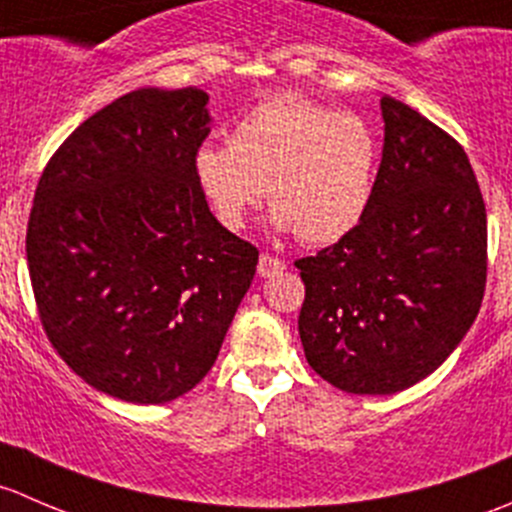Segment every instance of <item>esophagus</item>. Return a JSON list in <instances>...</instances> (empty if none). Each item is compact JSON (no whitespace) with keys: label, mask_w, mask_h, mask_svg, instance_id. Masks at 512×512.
Masks as SVG:
<instances>
[{"label":"esophagus","mask_w":512,"mask_h":512,"mask_svg":"<svg viewBox=\"0 0 512 512\" xmlns=\"http://www.w3.org/2000/svg\"><path fill=\"white\" fill-rule=\"evenodd\" d=\"M282 270H285V262H282L280 257L270 255V252H262L260 262H257V272H260V277H272Z\"/></svg>","instance_id":"esophagus-1"}]
</instances>
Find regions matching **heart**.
Returning <instances> with one entry per match:
<instances>
[{
	"mask_svg": "<svg viewBox=\"0 0 512 512\" xmlns=\"http://www.w3.org/2000/svg\"><path fill=\"white\" fill-rule=\"evenodd\" d=\"M376 138L364 118L302 96H277L235 126L230 146H203L195 180L218 223L242 230L267 203L304 245L352 232L374 190Z\"/></svg>",
	"mask_w": 512,
	"mask_h": 512,
	"instance_id": "obj_1",
	"label": "heart"
}]
</instances>
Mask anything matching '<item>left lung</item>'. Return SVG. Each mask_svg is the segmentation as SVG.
Wrapping results in <instances>:
<instances>
[{
    "mask_svg": "<svg viewBox=\"0 0 512 512\" xmlns=\"http://www.w3.org/2000/svg\"><path fill=\"white\" fill-rule=\"evenodd\" d=\"M384 153L352 232L294 262L309 366L349 394L426 379L478 317L488 277L485 203L461 143L381 98Z\"/></svg>",
    "mask_w": 512,
    "mask_h": 512,
    "instance_id": "8db88e82",
    "label": "left lung"
}]
</instances>
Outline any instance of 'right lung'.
Listing matches in <instances>:
<instances>
[{
  "label": "right lung",
  "mask_w": 512,
  "mask_h": 512,
  "mask_svg": "<svg viewBox=\"0 0 512 512\" xmlns=\"http://www.w3.org/2000/svg\"><path fill=\"white\" fill-rule=\"evenodd\" d=\"M205 103L195 86L116 98L56 148L29 213L51 347L86 384L133 404L203 381L260 257L213 218L195 180Z\"/></svg>",
  "instance_id": "right-lung-1"
}]
</instances>
